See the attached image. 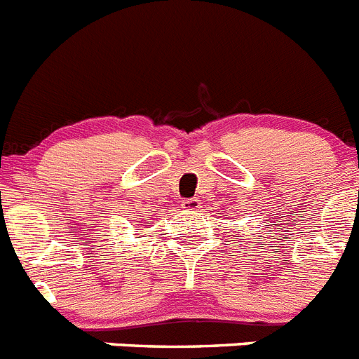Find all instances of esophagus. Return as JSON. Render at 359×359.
<instances>
[{
	"mask_svg": "<svg viewBox=\"0 0 359 359\" xmlns=\"http://www.w3.org/2000/svg\"><path fill=\"white\" fill-rule=\"evenodd\" d=\"M201 201L198 200V198H192V200H183L182 201V207L185 210H198L200 209Z\"/></svg>",
	"mask_w": 359,
	"mask_h": 359,
	"instance_id": "obj_1",
	"label": "esophagus"
}]
</instances>
